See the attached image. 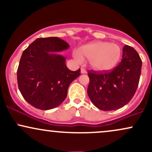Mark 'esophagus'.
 <instances>
[{"label": "esophagus", "mask_w": 152, "mask_h": 152, "mask_svg": "<svg viewBox=\"0 0 152 152\" xmlns=\"http://www.w3.org/2000/svg\"><path fill=\"white\" fill-rule=\"evenodd\" d=\"M81 74H86V71L84 69H83V68H81Z\"/></svg>", "instance_id": "34e87169"}]
</instances>
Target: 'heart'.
I'll return each instance as SVG.
<instances>
[{
	"label": "heart",
	"mask_w": 152,
	"mask_h": 152,
	"mask_svg": "<svg viewBox=\"0 0 152 152\" xmlns=\"http://www.w3.org/2000/svg\"><path fill=\"white\" fill-rule=\"evenodd\" d=\"M121 53V48L117 44L96 41L81 46L78 53L74 52V56L78 61L88 60L94 70L106 71L116 66Z\"/></svg>",
	"instance_id": "obj_1"
}]
</instances>
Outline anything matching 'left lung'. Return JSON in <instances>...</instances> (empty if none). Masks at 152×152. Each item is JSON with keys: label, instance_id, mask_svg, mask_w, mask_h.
<instances>
[{"label": "left lung", "instance_id": "1", "mask_svg": "<svg viewBox=\"0 0 152 152\" xmlns=\"http://www.w3.org/2000/svg\"><path fill=\"white\" fill-rule=\"evenodd\" d=\"M142 65L137 50L126 45L121 62L113 70L88 71L87 93L94 105L103 111H112L128 104L137 89Z\"/></svg>", "mask_w": 152, "mask_h": 152}]
</instances>
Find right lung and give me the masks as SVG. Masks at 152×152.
Here are the masks:
<instances>
[{
    "instance_id": "add662e5",
    "label": "right lung",
    "mask_w": 152,
    "mask_h": 152,
    "mask_svg": "<svg viewBox=\"0 0 152 152\" xmlns=\"http://www.w3.org/2000/svg\"><path fill=\"white\" fill-rule=\"evenodd\" d=\"M69 45L58 37L39 38L23 52L17 81L23 97L35 108L49 110L60 105L67 96L70 83L81 69L69 70L63 56L53 53Z\"/></svg>"
}]
</instances>
